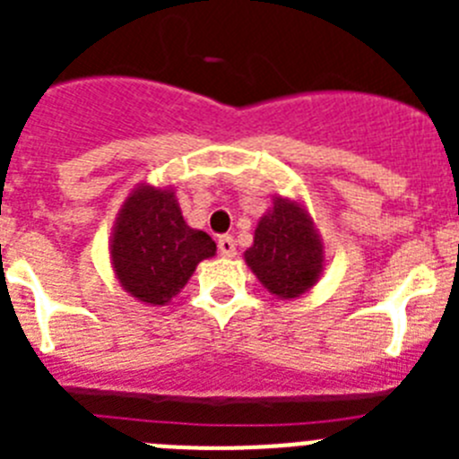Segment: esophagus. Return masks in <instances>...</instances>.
Here are the masks:
<instances>
[{"label": "esophagus", "instance_id": "obj_1", "mask_svg": "<svg viewBox=\"0 0 459 459\" xmlns=\"http://www.w3.org/2000/svg\"><path fill=\"white\" fill-rule=\"evenodd\" d=\"M218 253L222 257H234L237 255V243H234L232 237H221L218 238Z\"/></svg>", "mask_w": 459, "mask_h": 459}]
</instances>
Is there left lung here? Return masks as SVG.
Listing matches in <instances>:
<instances>
[{"mask_svg":"<svg viewBox=\"0 0 459 459\" xmlns=\"http://www.w3.org/2000/svg\"><path fill=\"white\" fill-rule=\"evenodd\" d=\"M257 280L280 301L299 299L322 278L324 241L303 202L275 195L243 253Z\"/></svg>","mask_w":459,"mask_h":459,"instance_id":"1","label":"left lung"}]
</instances>
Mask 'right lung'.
<instances>
[{
    "mask_svg": "<svg viewBox=\"0 0 459 459\" xmlns=\"http://www.w3.org/2000/svg\"><path fill=\"white\" fill-rule=\"evenodd\" d=\"M216 241L181 216L172 186L140 184L128 193L109 237V262L119 285L147 306H165L179 294Z\"/></svg>",
    "mask_w": 459,
    "mask_h": 459,
    "instance_id": "right-lung-1",
    "label": "right lung"
}]
</instances>
